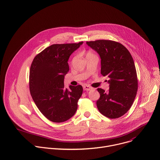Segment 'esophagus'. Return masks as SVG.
Masks as SVG:
<instances>
[{
  "label": "esophagus",
  "mask_w": 160,
  "mask_h": 160,
  "mask_svg": "<svg viewBox=\"0 0 160 160\" xmlns=\"http://www.w3.org/2000/svg\"><path fill=\"white\" fill-rule=\"evenodd\" d=\"M83 89H84V91H91L93 89V88H91V87H90L89 85H83Z\"/></svg>",
  "instance_id": "esophagus-1"
}]
</instances>
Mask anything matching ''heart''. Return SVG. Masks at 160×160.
Masks as SVG:
<instances>
[{
	"label": "heart",
	"mask_w": 160,
	"mask_h": 160,
	"mask_svg": "<svg viewBox=\"0 0 160 160\" xmlns=\"http://www.w3.org/2000/svg\"><path fill=\"white\" fill-rule=\"evenodd\" d=\"M93 55V53L91 52H88V53H87V54H86V57L88 55Z\"/></svg>",
	"instance_id": "1"
}]
</instances>
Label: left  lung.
Wrapping results in <instances>:
<instances>
[{"label": "left lung", "mask_w": 160, "mask_h": 160, "mask_svg": "<svg viewBox=\"0 0 160 160\" xmlns=\"http://www.w3.org/2000/svg\"><path fill=\"white\" fill-rule=\"evenodd\" d=\"M101 58V74L110 80L109 90L98 88L96 105L99 112L110 119L119 118L131 108L137 95L138 80L132 55L121 43L111 40L87 41Z\"/></svg>", "instance_id": "8db88e82"}]
</instances>
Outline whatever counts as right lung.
Here are the masks:
<instances>
[{
	"mask_svg": "<svg viewBox=\"0 0 160 160\" xmlns=\"http://www.w3.org/2000/svg\"><path fill=\"white\" fill-rule=\"evenodd\" d=\"M83 42L54 44L38 54L32 62L29 89L34 103L42 114L50 121L62 122L73 116L82 86L64 88V76L69 71L70 55Z\"/></svg>",
	"mask_w": 160,
	"mask_h": 160,
	"instance_id": "1",
	"label": "right lung"
}]
</instances>
